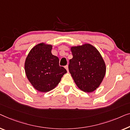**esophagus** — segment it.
<instances>
[{
	"label": "esophagus",
	"mask_w": 130,
	"mask_h": 130,
	"mask_svg": "<svg viewBox=\"0 0 130 130\" xmlns=\"http://www.w3.org/2000/svg\"><path fill=\"white\" fill-rule=\"evenodd\" d=\"M65 69H67V71H68H68H69V69H68V65H66L65 67Z\"/></svg>",
	"instance_id": "esophagus-1"
}]
</instances>
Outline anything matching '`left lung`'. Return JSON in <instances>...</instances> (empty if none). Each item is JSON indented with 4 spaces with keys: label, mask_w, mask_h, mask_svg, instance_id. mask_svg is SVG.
<instances>
[{
    "label": "left lung",
    "mask_w": 130,
    "mask_h": 130,
    "mask_svg": "<svg viewBox=\"0 0 130 130\" xmlns=\"http://www.w3.org/2000/svg\"><path fill=\"white\" fill-rule=\"evenodd\" d=\"M73 56L69 71L77 87L85 92L99 87L106 72V65L97 49L89 43L71 47Z\"/></svg>",
    "instance_id": "left-lung-1"
}]
</instances>
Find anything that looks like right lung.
<instances>
[{"mask_svg":"<svg viewBox=\"0 0 130 130\" xmlns=\"http://www.w3.org/2000/svg\"><path fill=\"white\" fill-rule=\"evenodd\" d=\"M51 45L41 43L30 51L25 62L29 81L36 90L46 92L54 89L67 72L59 65V58L52 54Z\"/></svg>","mask_w":130,"mask_h":130,"instance_id":"1","label":"right lung"}]
</instances>
